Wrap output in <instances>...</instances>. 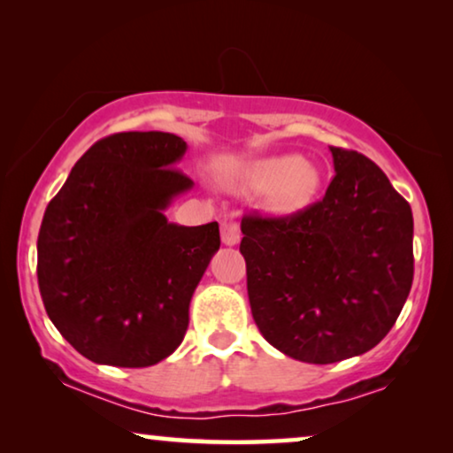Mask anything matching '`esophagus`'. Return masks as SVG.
I'll return each instance as SVG.
<instances>
[{
    "instance_id": "1",
    "label": "esophagus",
    "mask_w": 453,
    "mask_h": 453,
    "mask_svg": "<svg viewBox=\"0 0 453 453\" xmlns=\"http://www.w3.org/2000/svg\"><path fill=\"white\" fill-rule=\"evenodd\" d=\"M220 237H222V243H225V245H237L239 239H241L239 226L234 225L233 220H222L220 222Z\"/></svg>"
}]
</instances>
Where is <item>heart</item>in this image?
Masks as SVG:
<instances>
[{
  "instance_id": "heart-1",
  "label": "heart",
  "mask_w": 453,
  "mask_h": 453,
  "mask_svg": "<svg viewBox=\"0 0 453 453\" xmlns=\"http://www.w3.org/2000/svg\"><path fill=\"white\" fill-rule=\"evenodd\" d=\"M321 173L311 160L280 154L257 158L239 171L237 188L241 191H268L265 208L272 214L290 216L305 210L318 196Z\"/></svg>"
}]
</instances>
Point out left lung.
Instances as JSON below:
<instances>
[{"instance_id": "left-lung-1", "label": "left lung", "mask_w": 453, "mask_h": 453, "mask_svg": "<svg viewBox=\"0 0 453 453\" xmlns=\"http://www.w3.org/2000/svg\"><path fill=\"white\" fill-rule=\"evenodd\" d=\"M326 196L290 216L245 214L253 319L296 361L358 357L386 338L412 287V210L380 166L330 146Z\"/></svg>"}]
</instances>
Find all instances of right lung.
<instances>
[{
	"label": "right lung",
	"instance_id": "1",
	"mask_svg": "<svg viewBox=\"0 0 453 453\" xmlns=\"http://www.w3.org/2000/svg\"><path fill=\"white\" fill-rule=\"evenodd\" d=\"M188 144L166 132L98 140L49 202L36 276L49 319L80 355L150 367L175 352L189 303L220 247L219 222L163 214L194 181L175 163Z\"/></svg>",
	"mask_w": 453,
	"mask_h": 453
}]
</instances>
